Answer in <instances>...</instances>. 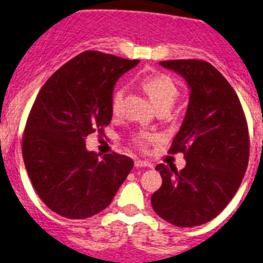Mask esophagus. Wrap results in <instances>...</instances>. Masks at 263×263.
<instances>
[{
  "instance_id": "1",
  "label": "esophagus",
  "mask_w": 263,
  "mask_h": 263,
  "mask_svg": "<svg viewBox=\"0 0 263 263\" xmlns=\"http://www.w3.org/2000/svg\"><path fill=\"white\" fill-rule=\"evenodd\" d=\"M135 166L136 167H151V163H148V162H146V161H140V159H138V161H135Z\"/></svg>"
}]
</instances>
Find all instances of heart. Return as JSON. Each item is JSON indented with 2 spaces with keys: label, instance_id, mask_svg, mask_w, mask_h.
I'll list each match as a JSON object with an SVG mask.
<instances>
[{
  "label": "heart",
  "instance_id": "heart-1",
  "mask_svg": "<svg viewBox=\"0 0 263 263\" xmlns=\"http://www.w3.org/2000/svg\"><path fill=\"white\" fill-rule=\"evenodd\" d=\"M143 90L150 97L153 104L158 110L159 109H170L174 101L178 97V86L173 81L172 77L163 72H155V74H148L140 81ZM121 98H123V89L116 87L112 93L110 98V108L112 112H116L120 105ZM158 139L157 135L148 134V132H138L131 138V143L139 150H147L150 143L155 142Z\"/></svg>",
  "mask_w": 263,
  "mask_h": 263
}]
</instances>
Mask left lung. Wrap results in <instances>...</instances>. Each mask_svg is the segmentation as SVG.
I'll use <instances>...</instances> for the list:
<instances>
[{
  "label": "left lung",
  "mask_w": 263,
  "mask_h": 263,
  "mask_svg": "<svg viewBox=\"0 0 263 263\" xmlns=\"http://www.w3.org/2000/svg\"><path fill=\"white\" fill-rule=\"evenodd\" d=\"M186 80V116L168 153H182L186 166L158 165L162 185L151 196L158 216L177 227H194L219 215L235 196L250 154L247 120L238 95L201 59L159 62Z\"/></svg>",
  "instance_id": "8db88e82"
}]
</instances>
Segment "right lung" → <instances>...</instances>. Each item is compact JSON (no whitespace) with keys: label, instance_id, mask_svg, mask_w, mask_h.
I'll use <instances>...</instances> for the list:
<instances>
[{"label":"right lung","instance_id":"add662e5","mask_svg":"<svg viewBox=\"0 0 263 263\" xmlns=\"http://www.w3.org/2000/svg\"><path fill=\"white\" fill-rule=\"evenodd\" d=\"M139 61L85 51L58 69L40 89L23 134V158L36 193L51 211L86 219L112 202L134 167L112 153L98 161L85 138L104 135L112 120L113 87Z\"/></svg>","mask_w":263,"mask_h":263}]
</instances>
